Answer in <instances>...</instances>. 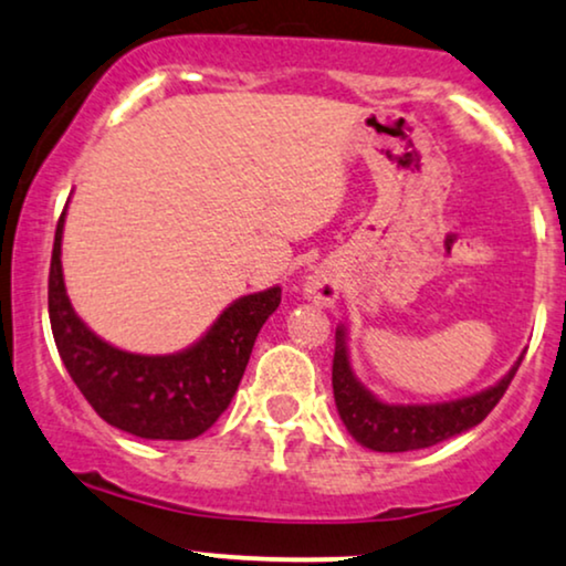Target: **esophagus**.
Segmentation results:
<instances>
[{"mask_svg": "<svg viewBox=\"0 0 566 566\" xmlns=\"http://www.w3.org/2000/svg\"><path fill=\"white\" fill-rule=\"evenodd\" d=\"M339 295V284L332 271H316V274L308 276L305 282V297L316 305H332Z\"/></svg>", "mask_w": 566, "mask_h": 566, "instance_id": "1", "label": "esophagus"}]
</instances>
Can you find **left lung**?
<instances>
[{
  "label": "left lung",
  "mask_w": 566,
  "mask_h": 566,
  "mask_svg": "<svg viewBox=\"0 0 566 566\" xmlns=\"http://www.w3.org/2000/svg\"><path fill=\"white\" fill-rule=\"evenodd\" d=\"M520 364L522 358L499 385L469 395V398L432 406H390L356 382L348 364L345 332L337 329L335 358H332V390H335L339 419L345 421L348 432L360 446L379 453H403L438 446L453 434L478 427L509 390Z\"/></svg>",
  "instance_id": "obj_1"
}]
</instances>
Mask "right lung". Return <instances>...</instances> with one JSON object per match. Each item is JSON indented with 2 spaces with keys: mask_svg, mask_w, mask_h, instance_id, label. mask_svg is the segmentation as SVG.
<instances>
[{
  "mask_svg": "<svg viewBox=\"0 0 566 566\" xmlns=\"http://www.w3.org/2000/svg\"><path fill=\"white\" fill-rule=\"evenodd\" d=\"M60 216L50 263V324L67 374L107 424L145 440H192L227 411L255 337L282 303L271 287L231 303L200 343L176 356H136L88 332L63 284Z\"/></svg>",
  "mask_w": 566,
  "mask_h": 566,
  "instance_id": "1",
  "label": "right lung"
}]
</instances>
